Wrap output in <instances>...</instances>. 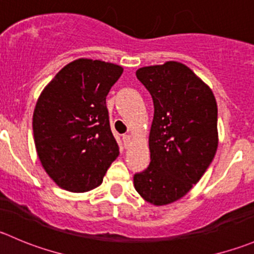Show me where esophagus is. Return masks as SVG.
<instances>
[{"label":"esophagus","mask_w":254,"mask_h":254,"mask_svg":"<svg viewBox=\"0 0 254 254\" xmlns=\"http://www.w3.org/2000/svg\"><path fill=\"white\" fill-rule=\"evenodd\" d=\"M123 141H124V146L127 147L130 145V142H131V136H130L129 134L124 135V136H123Z\"/></svg>","instance_id":"34e87169"}]
</instances>
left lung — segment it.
I'll list each match as a JSON object with an SVG mask.
<instances>
[{
	"instance_id": "8db88e82",
	"label": "left lung",
	"mask_w": 254,
	"mask_h": 254,
	"mask_svg": "<svg viewBox=\"0 0 254 254\" xmlns=\"http://www.w3.org/2000/svg\"><path fill=\"white\" fill-rule=\"evenodd\" d=\"M136 78L151 94L154 119L150 165L135 174L134 186L151 205H169L200 181L215 157L217 103L211 88L180 62L139 68Z\"/></svg>"
}]
</instances>
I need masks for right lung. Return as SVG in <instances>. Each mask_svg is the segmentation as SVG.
Instances as JSON below:
<instances>
[{
	"instance_id": "obj_1",
	"label": "right lung",
	"mask_w": 254,
	"mask_h": 254,
	"mask_svg": "<svg viewBox=\"0 0 254 254\" xmlns=\"http://www.w3.org/2000/svg\"><path fill=\"white\" fill-rule=\"evenodd\" d=\"M123 70L109 62L79 58L42 90L33 112L34 145L43 169L62 189H95L119 155L105 99Z\"/></svg>"
}]
</instances>
